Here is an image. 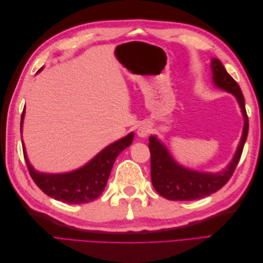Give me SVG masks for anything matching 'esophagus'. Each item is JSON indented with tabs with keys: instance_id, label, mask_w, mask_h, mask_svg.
Here are the masks:
<instances>
[{
	"instance_id": "obj_1",
	"label": "esophagus",
	"mask_w": 263,
	"mask_h": 263,
	"mask_svg": "<svg viewBox=\"0 0 263 263\" xmlns=\"http://www.w3.org/2000/svg\"><path fill=\"white\" fill-rule=\"evenodd\" d=\"M150 130H151V127H150V125H148V124H144V125H141L139 128H138V130H137V134H138V136L139 137H141V138H145V137H147L148 135H149V133H150Z\"/></svg>"
}]
</instances>
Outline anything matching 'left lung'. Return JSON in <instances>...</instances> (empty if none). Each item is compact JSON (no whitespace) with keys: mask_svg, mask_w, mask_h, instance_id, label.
Wrapping results in <instances>:
<instances>
[{"mask_svg":"<svg viewBox=\"0 0 263 263\" xmlns=\"http://www.w3.org/2000/svg\"><path fill=\"white\" fill-rule=\"evenodd\" d=\"M213 82L219 89L234 94L245 119L242 136L232 162L219 173L198 172L186 169L174 161L168 149L155 136L149 138V150L151 155V182L157 192L170 201H194L200 200L217 192L232 178L236 166L240 160L245 142L248 136L249 122L247 116L245 99L240 86L230 77L221 62L212 59Z\"/></svg>","mask_w":263,"mask_h":263,"instance_id":"obj_1","label":"left lung"}]
</instances>
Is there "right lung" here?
<instances>
[{
	"label": "right lung",
	"mask_w": 263,
	"mask_h": 263,
	"mask_svg": "<svg viewBox=\"0 0 263 263\" xmlns=\"http://www.w3.org/2000/svg\"><path fill=\"white\" fill-rule=\"evenodd\" d=\"M42 69H39L38 72ZM24 114H25V108L23 110L21 118V133ZM133 138L134 133H130L126 137L103 149L100 154L95 156L89 163H86L82 168L72 172L59 174H49L36 171L28 162L23 140L22 144L24 158H25L30 177L45 194L63 203L83 204L94 201L102 194L106 186L110 170L113 168L117 156L125 148L132 145Z\"/></svg>",
	"instance_id": "add662e5"
}]
</instances>
